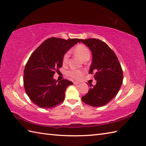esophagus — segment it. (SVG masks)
<instances>
[{
  "label": "esophagus",
  "mask_w": 146,
  "mask_h": 146,
  "mask_svg": "<svg viewBox=\"0 0 146 146\" xmlns=\"http://www.w3.org/2000/svg\"><path fill=\"white\" fill-rule=\"evenodd\" d=\"M73 83H74V84H75V85H78V84H79L80 83L78 82H74Z\"/></svg>",
  "instance_id": "esophagus-1"
}]
</instances>
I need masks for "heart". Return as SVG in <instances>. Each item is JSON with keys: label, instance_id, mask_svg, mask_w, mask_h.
I'll list each match as a JSON object with an SVG mask.
<instances>
[{"label": "heart", "instance_id": "obj_1", "mask_svg": "<svg viewBox=\"0 0 146 146\" xmlns=\"http://www.w3.org/2000/svg\"><path fill=\"white\" fill-rule=\"evenodd\" d=\"M75 53L79 56L83 61L86 58H90V52L88 48H86L85 46L83 44H79L76 46L75 49H74ZM70 53L69 52H67L63 55V64L66 65L69 61ZM82 71L78 70H73L68 71V75L73 77L75 78H79L82 76Z\"/></svg>", "mask_w": 146, "mask_h": 146}]
</instances>
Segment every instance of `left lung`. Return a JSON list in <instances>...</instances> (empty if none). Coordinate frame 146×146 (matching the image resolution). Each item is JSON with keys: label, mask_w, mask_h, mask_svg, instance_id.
I'll use <instances>...</instances> for the list:
<instances>
[{"label": "left lung", "mask_w": 146, "mask_h": 146, "mask_svg": "<svg viewBox=\"0 0 146 146\" xmlns=\"http://www.w3.org/2000/svg\"><path fill=\"white\" fill-rule=\"evenodd\" d=\"M90 49L92 62L89 73L94 74L97 83L90 88L82 101L94 107L107 105L115 97L122 84L123 71L115 52L106 43L97 39H80Z\"/></svg>", "instance_id": "obj_1"}]
</instances>
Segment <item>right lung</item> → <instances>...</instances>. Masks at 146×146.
<instances>
[{"label": "right lung", "instance_id": "1", "mask_svg": "<svg viewBox=\"0 0 146 146\" xmlns=\"http://www.w3.org/2000/svg\"><path fill=\"white\" fill-rule=\"evenodd\" d=\"M78 42L80 39L49 38L31 55L24 71V86L37 106L51 108L63 102L66 88L73 82L68 80L59 82L53 75L63 65V55Z\"/></svg>", "mask_w": 146, "mask_h": 146}]
</instances>
